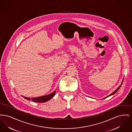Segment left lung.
I'll list each match as a JSON object with an SVG mask.
<instances>
[{"instance_id": "obj_1", "label": "left lung", "mask_w": 132, "mask_h": 132, "mask_svg": "<svg viewBox=\"0 0 132 132\" xmlns=\"http://www.w3.org/2000/svg\"><path fill=\"white\" fill-rule=\"evenodd\" d=\"M122 82H123V81H122ZM122 84H121V85H122ZM121 86H120L118 88H117V89H116V90L115 92H114L112 94H110V95H109V96H108L107 97H108V96H111V95H113V94H115V93H116V92H117V91L119 90V89L121 87ZM105 98H106V97H105Z\"/></svg>"}]
</instances>
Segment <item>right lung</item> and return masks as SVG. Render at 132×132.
Returning a JSON list of instances; mask_svg holds the SVG:
<instances>
[{
	"label": "right lung",
	"mask_w": 132,
	"mask_h": 132,
	"mask_svg": "<svg viewBox=\"0 0 132 132\" xmlns=\"http://www.w3.org/2000/svg\"><path fill=\"white\" fill-rule=\"evenodd\" d=\"M55 94V92L54 91L53 93H51L50 94L46 95H44L42 96H39V97H35V98H30L29 97H27L25 96H23L25 99H26L28 101L31 100V101H34V102H44L46 101H47L50 100L52 97H53Z\"/></svg>",
	"instance_id": "right-lung-1"
}]
</instances>
